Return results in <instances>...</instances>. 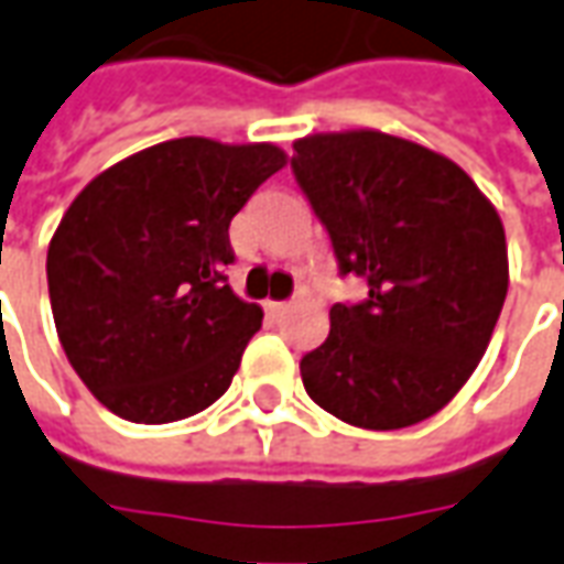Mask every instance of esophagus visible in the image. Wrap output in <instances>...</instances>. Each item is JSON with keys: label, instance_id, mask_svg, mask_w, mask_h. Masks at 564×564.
<instances>
[{"label": "esophagus", "instance_id": "esophagus-1", "mask_svg": "<svg viewBox=\"0 0 564 564\" xmlns=\"http://www.w3.org/2000/svg\"><path fill=\"white\" fill-rule=\"evenodd\" d=\"M265 311H269L271 317H281V314H286V311H290V305H286V302H265Z\"/></svg>", "mask_w": 564, "mask_h": 564}]
</instances>
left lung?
I'll return each mask as SVG.
<instances>
[{
	"label": "left lung",
	"instance_id": "left-lung-1",
	"mask_svg": "<svg viewBox=\"0 0 564 564\" xmlns=\"http://www.w3.org/2000/svg\"><path fill=\"white\" fill-rule=\"evenodd\" d=\"M293 149L338 271L369 283L366 302L329 308L302 384L345 424L412 427L452 403L491 341L510 283L501 216L455 161L405 137L308 133Z\"/></svg>",
	"mask_w": 564,
	"mask_h": 564
}]
</instances>
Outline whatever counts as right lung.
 Returning <instances> with one entry per match:
<instances>
[{
    "mask_svg": "<svg viewBox=\"0 0 564 564\" xmlns=\"http://www.w3.org/2000/svg\"><path fill=\"white\" fill-rule=\"evenodd\" d=\"M286 164L274 143L180 137L82 188L48 243L66 360L133 424L198 415L228 391L262 308L231 293L228 226Z\"/></svg>",
    "mask_w": 564,
    "mask_h": 564,
    "instance_id": "right-lung-1",
    "label": "right lung"
}]
</instances>
